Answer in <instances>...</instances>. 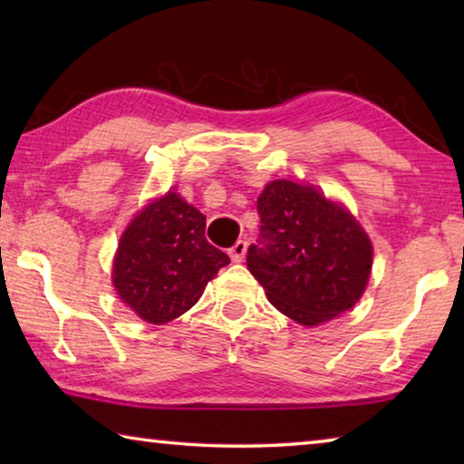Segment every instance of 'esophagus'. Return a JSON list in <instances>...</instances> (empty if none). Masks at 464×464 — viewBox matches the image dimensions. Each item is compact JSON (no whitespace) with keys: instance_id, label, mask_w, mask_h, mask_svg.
I'll list each match as a JSON object with an SVG mask.
<instances>
[{"instance_id":"obj_1","label":"esophagus","mask_w":464,"mask_h":464,"mask_svg":"<svg viewBox=\"0 0 464 464\" xmlns=\"http://www.w3.org/2000/svg\"><path fill=\"white\" fill-rule=\"evenodd\" d=\"M246 254H247V241H237V243H235V246L229 249V256H231V260H233L235 264L243 262V257H246Z\"/></svg>"}]
</instances>
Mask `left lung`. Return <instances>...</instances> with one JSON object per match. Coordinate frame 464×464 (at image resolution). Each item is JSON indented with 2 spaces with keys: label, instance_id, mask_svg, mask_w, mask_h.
<instances>
[{
  "label": "left lung",
  "instance_id": "8db88e82",
  "mask_svg": "<svg viewBox=\"0 0 464 464\" xmlns=\"http://www.w3.org/2000/svg\"><path fill=\"white\" fill-rule=\"evenodd\" d=\"M260 239L247 268L280 313L319 325L354 307L372 270V243L317 188L274 179L257 198Z\"/></svg>",
  "mask_w": 464,
  "mask_h": 464
}]
</instances>
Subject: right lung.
<instances>
[{"label": "right lung", "mask_w": 464, "mask_h": 464, "mask_svg": "<svg viewBox=\"0 0 464 464\" xmlns=\"http://www.w3.org/2000/svg\"><path fill=\"white\" fill-rule=\"evenodd\" d=\"M207 217L169 190L149 202L124 229L112 266L121 301L153 325L192 309L208 280L229 264L204 237Z\"/></svg>", "instance_id": "1"}]
</instances>
